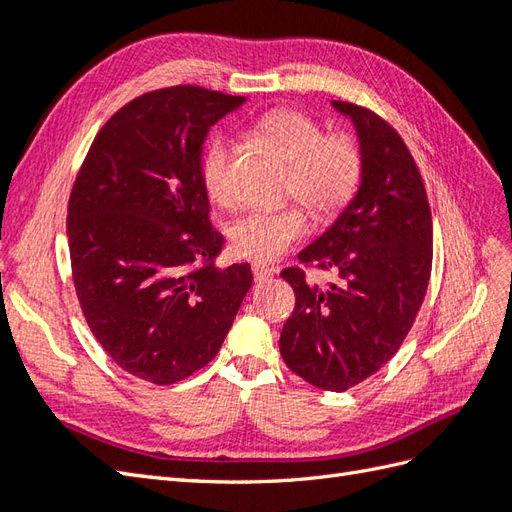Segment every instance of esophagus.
<instances>
[{
    "instance_id": "34e87169",
    "label": "esophagus",
    "mask_w": 512,
    "mask_h": 512,
    "mask_svg": "<svg viewBox=\"0 0 512 512\" xmlns=\"http://www.w3.org/2000/svg\"><path fill=\"white\" fill-rule=\"evenodd\" d=\"M272 275H275V268L264 266V264H253V279H255L257 283L268 281Z\"/></svg>"
}]
</instances>
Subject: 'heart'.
I'll return each instance as SVG.
<instances>
[{
  "label": "heart",
  "instance_id": "1",
  "mask_svg": "<svg viewBox=\"0 0 512 512\" xmlns=\"http://www.w3.org/2000/svg\"><path fill=\"white\" fill-rule=\"evenodd\" d=\"M253 133L288 163L283 196L296 198L316 218H334L347 209L362 183L364 161L353 137L344 133L323 135L310 115L294 109H275L261 115ZM233 146L227 139L211 141L202 159V183L220 207H235L231 183ZM310 231L301 205L257 209L233 222L229 242L235 255L253 261H275Z\"/></svg>",
  "mask_w": 512,
  "mask_h": 512
}]
</instances>
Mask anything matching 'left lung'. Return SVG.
Here are the masks:
<instances>
[{
    "label": "left lung",
    "instance_id": "obj_1",
    "mask_svg": "<svg viewBox=\"0 0 512 512\" xmlns=\"http://www.w3.org/2000/svg\"><path fill=\"white\" fill-rule=\"evenodd\" d=\"M351 117L364 174L336 222L299 253L301 264L334 270L327 288L303 268H285L296 305L279 351L305 382L344 392L377 373L417 318L432 272V213L423 178L399 133L377 113L331 102Z\"/></svg>",
    "mask_w": 512,
    "mask_h": 512
}]
</instances>
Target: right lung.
<instances>
[{
	"mask_svg": "<svg viewBox=\"0 0 512 512\" xmlns=\"http://www.w3.org/2000/svg\"><path fill=\"white\" fill-rule=\"evenodd\" d=\"M244 104L194 85L139 95L95 135L67 207L76 294L95 340L126 373L168 386L220 351L253 283L218 268L202 144Z\"/></svg>",
	"mask_w": 512,
	"mask_h": 512,
	"instance_id": "obj_1",
	"label": "right lung"
}]
</instances>
